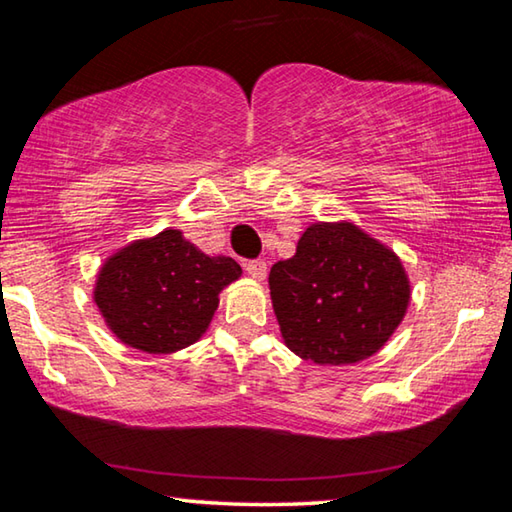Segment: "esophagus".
I'll return each instance as SVG.
<instances>
[{"mask_svg":"<svg viewBox=\"0 0 512 512\" xmlns=\"http://www.w3.org/2000/svg\"><path fill=\"white\" fill-rule=\"evenodd\" d=\"M246 271L257 282L266 280V262H262V259H253V262H246Z\"/></svg>","mask_w":512,"mask_h":512,"instance_id":"34e87169","label":"esophagus"}]
</instances>
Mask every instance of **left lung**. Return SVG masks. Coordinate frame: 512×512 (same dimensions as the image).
<instances>
[{"label": "left lung", "instance_id": "1", "mask_svg": "<svg viewBox=\"0 0 512 512\" xmlns=\"http://www.w3.org/2000/svg\"><path fill=\"white\" fill-rule=\"evenodd\" d=\"M268 287L287 348L318 366L372 357L411 300L400 257L350 221L309 225L296 255L273 264Z\"/></svg>", "mask_w": 512, "mask_h": 512}]
</instances>
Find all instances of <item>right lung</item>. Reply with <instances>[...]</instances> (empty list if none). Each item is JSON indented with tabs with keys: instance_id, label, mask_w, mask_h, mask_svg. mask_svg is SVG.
I'll list each match as a JSON object with an SVG mask.
<instances>
[{
	"instance_id": "right-lung-1",
	"label": "right lung",
	"mask_w": 512,
	"mask_h": 512,
	"mask_svg": "<svg viewBox=\"0 0 512 512\" xmlns=\"http://www.w3.org/2000/svg\"><path fill=\"white\" fill-rule=\"evenodd\" d=\"M237 277L241 266L235 259L205 255L183 232L167 228L106 259L94 302L128 348L171 354L201 339L219 307V293Z\"/></svg>"
}]
</instances>
